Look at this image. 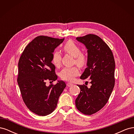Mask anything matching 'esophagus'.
Wrapping results in <instances>:
<instances>
[{
    "mask_svg": "<svg viewBox=\"0 0 134 134\" xmlns=\"http://www.w3.org/2000/svg\"><path fill=\"white\" fill-rule=\"evenodd\" d=\"M72 85H73V84L71 83H67V84H66V86L68 87H71L72 86Z\"/></svg>",
    "mask_w": 134,
    "mask_h": 134,
    "instance_id": "1",
    "label": "esophagus"
}]
</instances>
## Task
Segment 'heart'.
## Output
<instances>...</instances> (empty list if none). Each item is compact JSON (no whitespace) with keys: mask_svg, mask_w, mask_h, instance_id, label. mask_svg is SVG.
<instances>
[{"mask_svg":"<svg viewBox=\"0 0 134 134\" xmlns=\"http://www.w3.org/2000/svg\"><path fill=\"white\" fill-rule=\"evenodd\" d=\"M65 52L74 57V63L80 68L84 67L87 63L86 54L81 52L80 47L74 41L69 40L63 46ZM62 56L58 51H54L52 55V63L55 66H59L61 63ZM79 74V69L76 66L66 67L60 72V78L63 80L72 81Z\"/></svg>","mask_w":134,"mask_h":134,"instance_id":"b5f03b06","label":"heart"}]
</instances>
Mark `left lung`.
<instances>
[{
	"label": "left lung",
	"mask_w": 134,
	"mask_h": 134,
	"mask_svg": "<svg viewBox=\"0 0 134 134\" xmlns=\"http://www.w3.org/2000/svg\"><path fill=\"white\" fill-rule=\"evenodd\" d=\"M87 48V68L81 79H90V88L78 85L80 92L75 99L76 108L84 115H91L107 103L115 86V62L110 48L99 36L89 34L77 37Z\"/></svg>",
	"instance_id": "obj_1"
}]
</instances>
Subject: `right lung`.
<instances>
[{"label": "right lung", "mask_w": 134, "mask_h": 134, "mask_svg": "<svg viewBox=\"0 0 134 134\" xmlns=\"http://www.w3.org/2000/svg\"><path fill=\"white\" fill-rule=\"evenodd\" d=\"M64 38L36 37L25 47L18 62L17 82L23 102L31 111L39 116L53 112L66 84L58 80L46 86V80L55 81V66L51 63L55 48Z\"/></svg>", "instance_id": "right-lung-1"}]
</instances>
